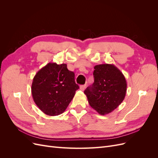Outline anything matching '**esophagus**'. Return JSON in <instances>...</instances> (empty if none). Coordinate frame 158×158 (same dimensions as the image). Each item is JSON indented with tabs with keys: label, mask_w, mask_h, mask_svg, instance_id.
Masks as SVG:
<instances>
[{
	"label": "esophagus",
	"mask_w": 158,
	"mask_h": 158,
	"mask_svg": "<svg viewBox=\"0 0 158 158\" xmlns=\"http://www.w3.org/2000/svg\"><path fill=\"white\" fill-rule=\"evenodd\" d=\"M85 87H86V85H85V84H84V85H81L80 86V89L81 90H82V91H84V90L85 89Z\"/></svg>",
	"instance_id": "1"
}]
</instances>
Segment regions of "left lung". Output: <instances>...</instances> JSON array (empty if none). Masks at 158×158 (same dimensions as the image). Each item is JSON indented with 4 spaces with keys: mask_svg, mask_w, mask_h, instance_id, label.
Instances as JSON below:
<instances>
[{
    "mask_svg": "<svg viewBox=\"0 0 158 158\" xmlns=\"http://www.w3.org/2000/svg\"><path fill=\"white\" fill-rule=\"evenodd\" d=\"M94 82L84 91L89 104L99 114L112 112L125 99L127 81L121 70L109 64L94 66Z\"/></svg>",
    "mask_w": 158,
    "mask_h": 158,
    "instance_id": "8db88e82",
    "label": "left lung"
}]
</instances>
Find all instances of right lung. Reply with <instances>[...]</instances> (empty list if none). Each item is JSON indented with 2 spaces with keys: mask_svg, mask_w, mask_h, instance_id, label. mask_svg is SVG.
I'll use <instances>...</instances> for the list:
<instances>
[{
  "mask_svg": "<svg viewBox=\"0 0 158 158\" xmlns=\"http://www.w3.org/2000/svg\"><path fill=\"white\" fill-rule=\"evenodd\" d=\"M79 89L74 73L66 64L49 63L37 72L31 84L33 101L49 116L63 113Z\"/></svg>",
  "mask_w": 158,
  "mask_h": 158,
  "instance_id": "obj_1",
  "label": "right lung"
}]
</instances>
